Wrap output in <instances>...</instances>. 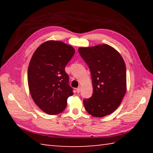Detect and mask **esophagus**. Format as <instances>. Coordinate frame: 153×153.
I'll list each match as a JSON object with an SVG mask.
<instances>
[{
    "label": "esophagus",
    "instance_id": "1",
    "mask_svg": "<svg viewBox=\"0 0 153 153\" xmlns=\"http://www.w3.org/2000/svg\"><path fill=\"white\" fill-rule=\"evenodd\" d=\"M81 90H82V87H81V86H79V87L77 88L76 89V91H77V93H79L80 91H81Z\"/></svg>",
    "mask_w": 153,
    "mask_h": 153
}]
</instances>
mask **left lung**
Listing matches in <instances>:
<instances>
[{"label":"left lung","mask_w":153,"mask_h":153,"mask_svg":"<svg viewBox=\"0 0 153 153\" xmlns=\"http://www.w3.org/2000/svg\"><path fill=\"white\" fill-rule=\"evenodd\" d=\"M78 51L89 67L93 86L92 96L83 102L85 108L94 117L110 115L126 93L125 62L117 50L106 44L79 47Z\"/></svg>","instance_id":"obj_1"}]
</instances>
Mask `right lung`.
Segmentation results:
<instances>
[{"instance_id":"right-lung-1","label":"right lung","mask_w":153,"mask_h":153,"mask_svg":"<svg viewBox=\"0 0 153 153\" xmlns=\"http://www.w3.org/2000/svg\"><path fill=\"white\" fill-rule=\"evenodd\" d=\"M75 53L71 46L61 41L48 40L33 53L27 70L30 94L36 105L49 115H58L74 94L65 67Z\"/></svg>"}]
</instances>
